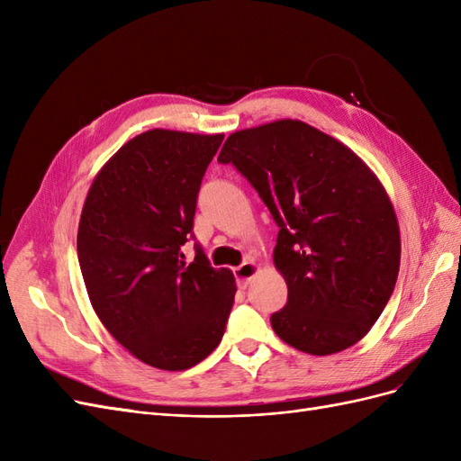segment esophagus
Listing matches in <instances>:
<instances>
[{"instance_id": "34e87169", "label": "esophagus", "mask_w": 461, "mask_h": 461, "mask_svg": "<svg viewBox=\"0 0 461 461\" xmlns=\"http://www.w3.org/2000/svg\"><path fill=\"white\" fill-rule=\"evenodd\" d=\"M232 273H234V278H236V283H239V286L246 288L249 285V281L254 278V275L258 273V265L252 261H244Z\"/></svg>"}]
</instances>
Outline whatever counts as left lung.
Here are the masks:
<instances>
[{
	"label": "left lung",
	"instance_id": "obj_1",
	"mask_svg": "<svg viewBox=\"0 0 461 461\" xmlns=\"http://www.w3.org/2000/svg\"><path fill=\"white\" fill-rule=\"evenodd\" d=\"M234 165L271 212L275 265L288 300L271 327L313 356L369 332L398 278L400 230L384 188L352 149L302 121H275L227 138Z\"/></svg>",
	"mask_w": 461,
	"mask_h": 461
}]
</instances>
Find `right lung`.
Returning <instances> with one entry per match:
<instances>
[{
    "instance_id": "obj_1",
    "label": "right lung",
    "mask_w": 461,
    "mask_h": 461,
    "mask_svg": "<svg viewBox=\"0 0 461 461\" xmlns=\"http://www.w3.org/2000/svg\"><path fill=\"white\" fill-rule=\"evenodd\" d=\"M225 134L148 131L111 158L90 186L78 225V265L90 302L115 340L144 364L183 371L219 346L234 276L194 244L207 165Z\"/></svg>"
}]
</instances>
